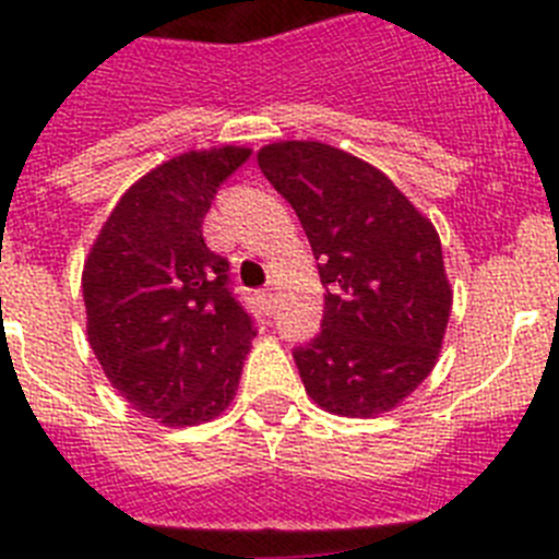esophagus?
I'll return each mask as SVG.
<instances>
[{
    "label": "esophagus",
    "mask_w": 559,
    "mask_h": 559,
    "mask_svg": "<svg viewBox=\"0 0 559 559\" xmlns=\"http://www.w3.org/2000/svg\"><path fill=\"white\" fill-rule=\"evenodd\" d=\"M260 302H263L265 310H274V305H276V294H274V290L265 288L263 294H260Z\"/></svg>",
    "instance_id": "obj_1"
}]
</instances>
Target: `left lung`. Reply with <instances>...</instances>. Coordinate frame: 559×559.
Here are the masks:
<instances>
[{
    "label": "left lung",
    "mask_w": 559,
    "mask_h": 559,
    "mask_svg": "<svg viewBox=\"0 0 559 559\" xmlns=\"http://www.w3.org/2000/svg\"><path fill=\"white\" fill-rule=\"evenodd\" d=\"M302 221L324 285L322 333L294 353L305 392L338 417L397 408L437 367L453 288L442 243L386 173L313 140L257 151Z\"/></svg>",
    "instance_id": "8db88e82"
}]
</instances>
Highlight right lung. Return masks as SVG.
<instances>
[{"instance_id":"obj_1","label":"right lung","mask_w":559,"mask_h":559,"mask_svg":"<svg viewBox=\"0 0 559 559\" xmlns=\"http://www.w3.org/2000/svg\"><path fill=\"white\" fill-rule=\"evenodd\" d=\"M251 147L187 151L133 181L83 263L86 335L103 374L167 428L221 417L251 349L229 263L204 243V215Z\"/></svg>"}]
</instances>
